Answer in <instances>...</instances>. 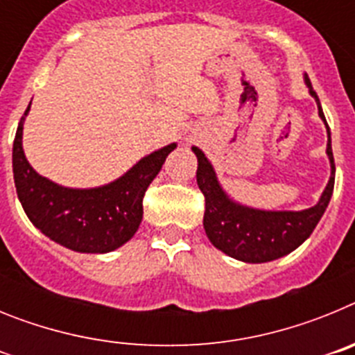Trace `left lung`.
I'll return each mask as SVG.
<instances>
[{
    "label": "left lung",
    "instance_id": "8db88e82",
    "mask_svg": "<svg viewBox=\"0 0 355 355\" xmlns=\"http://www.w3.org/2000/svg\"><path fill=\"white\" fill-rule=\"evenodd\" d=\"M309 94L318 105V115L327 128V156L331 162V178L324 193L313 208L302 211H265L243 206L233 200L220 187L211 163L199 147L192 150L197 156V184L205 193V231L213 245L234 259L245 263H266L283 258L291 250L302 245L311 236L313 229L320 222L334 190V156L331 147V131L320 106V99L313 85L304 74Z\"/></svg>",
    "mask_w": 355,
    "mask_h": 355
}]
</instances>
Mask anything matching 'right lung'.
Here are the masks:
<instances>
[{
  "label": "right lung",
  "instance_id": "obj_1",
  "mask_svg": "<svg viewBox=\"0 0 355 355\" xmlns=\"http://www.w3.org/2000/svg\"><path fill=\"white\" fill-rule=\"evenodd\" d=\"M28 112L30 106L15 133L12 167L17 197L31 224L76 252H112L130 241L142 222L144 193L175 144L144 156L112 183L97 188H67L37 174L28 163L23 150V124Z\"/></svg>",
  "mask_w": 355,
  "mask_h": 355
}]
</instances>
